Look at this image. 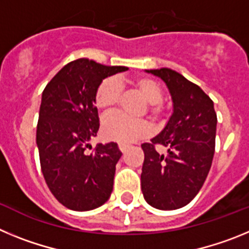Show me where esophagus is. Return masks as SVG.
<instances>
[{
    "mask_svg": "<svg viewBox=\"0 0 249 249\" xmlns=\"http://www.w3.org/2000/svg\"><path fill=\"white\" fill-rule=\"evenodd\" d=\"M128 144L126 143H118V148L121 149V152H126L127 149H128Z\"/></svg>",
    "mask_w": 249,
    "mask_h": 249,
    "instance_id": "esophagus-1",
    "label": "esophagus"
}]
</instances>
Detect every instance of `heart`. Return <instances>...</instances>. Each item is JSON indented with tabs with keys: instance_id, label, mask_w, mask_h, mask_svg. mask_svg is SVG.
Wrapping results in <instances>:
<instances>
[{
	"instance_id": "b5f03b06",
	"label": "heart",
	"mask_w": 249,
	"mask_h": 249,
	"mask_svg": "<svg viewBox=\"0 0 249 249\" xmlns=\"http://www.w3.org/2000/svg\"><path fill=\"white\" fill-rule=\"evenodd\" d=\"M137 91L149 103L148 111L153 118H160L163 113V106L160 105L162 89L151 78L138 77L132 81ZM122 94V87L114 78H107L98 86L94 102L100 111L108 113L118 105ZM102 133L107 140L120 143H132L151 133V126L147 121L133 120L122 113H114L106 118L102 123Z\"/></svg>"
}]
</instances>
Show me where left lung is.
I'll list each match as a JSON object with an SVG mask.
<instances>
[{
    "mask_svg": "<svg viewBox=\"0 0 249 249\" xmlns=\"http://www.w3.org/2000/svg\"><path fill=\"white\" fill-rule=\"evenodd\" d=\"M166 83L173 112L160 135L142 144L144 162L141 188L149 206L157 210L182 208L195 198L212 166L217 114L213 101L199 86L171 68L146 70ZM167 148L166 155L155 144Z\"/></svg>",
    "mask_w": 249,
    "mask_h": 249,
    "instance_id": "1",
    "label": "left lung"
}]
</instances>
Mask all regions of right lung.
Instances as JSON below:
<instances>
[{
    "label": "right lung",
    "mask_w": 249,
    "mask_h": 249,
    "mask_svg": "<svg viewBox=\"0 0 249 249\" xmlns=\"http://www.w3.org/2000/svg\"><path fill=\"white\" fill-rule=\"evenodd\" d=\"M80 58L67 63L42 92L36 143L43 177L59 203L72 211H91L108 201L116 164L122 156L117 143L97 144L86 153L100 128L94 97L105 78L127 71Z\"/></svg>",
    "instance_id": "add662e5"
}]
</instances>
